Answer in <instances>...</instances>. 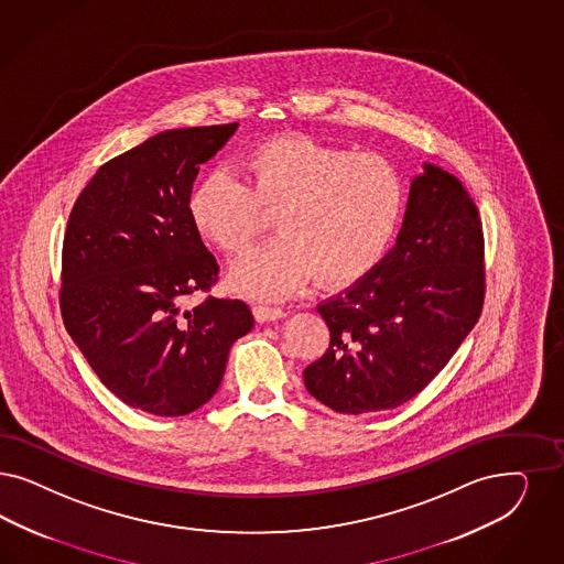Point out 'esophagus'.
Wrapping results in <instances>:
<instances>
[{
  "mask_svg": "<svg viewBox=\"0 0 564 564\" xmlns=\"http://www.w3.org/2000/svg\"><path fill=\"white\" fill-rule=\"evenodd\" d=\"M253 316L258 323H269V321H279L285 316V311L279 306H269V304H256L253 306Z\"/></svg>",
  "mask_w": 564,
  "mask_h": 564,
  "instance_id": "obj_1",
  "label": "esophagus"
}]
</instances>
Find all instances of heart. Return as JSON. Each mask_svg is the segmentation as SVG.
<instances>
[{
  "label": "heart",
  "instance_id": "1",
  "mask_svg": "<svg viewBox=\"0 0 564 564\" xmlns=\"http://www.w3.org/2000/svg\"><path fill=\"white\" fill-rule=\"evenodd\" d=\"M246 183L216 169L195 185V229L223 252H243L274 213L279 235L237 260L229 281L281 297L308 276L327 288L367 276L404 213V181L388 158L306 135H279L243 155Z\"/></svg>",
  "mask_w": 564,
  "mask_h": 564
}]
</instances>
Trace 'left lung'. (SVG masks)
<instances>
[{"mask_svg":"<svg viewBox=\"0 0 564 564\" xmlns=\"http://www.w3.org/2000/svg\"><path fill=\"white\" fill-rule=\"evenodd\" d=\"M410 183L391 252L348 292L318 304L327 351L304 370L312 395L362 414L409 402L444 369L479 321L484 231L465 185L435 164Z\"/></svg>","mask_w":564,"mask_h":564,"instance_id":"8db88e82","label":"left lung"}]
</instances>
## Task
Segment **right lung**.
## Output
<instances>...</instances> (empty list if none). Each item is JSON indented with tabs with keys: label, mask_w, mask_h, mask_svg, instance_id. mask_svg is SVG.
Here are the masks:
<instances>
[{
	"label": "right lung",
	"mask_w": 564,
	"mask_h": 564,
	"mask_svg": "<svg viewBox=\"0 0 564 564\" xmlns=\"http://www.w3.org/2000/svg\"><path fill=\"white\" fill-rule=\"evenodd\" d=\"M237 122L171 129L112 158L78 195L62 248L59 311L99 381L131 409L183 416L223 381L253 327L241 300L206 297L218 264L189 214L199 166Z\"/></svg>",
	"instance_id": "obj_1"
}]
</instances>
